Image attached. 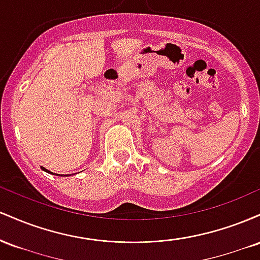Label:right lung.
Listing matches in <instances>:
<instances>
[{
  "label": "right lung",
  "mask_w": 260,
  "mask_h": 260,
  "mask_svg": "<svg viewBox=\"0 0 260 260\" xmlns=\"http://www.w3.org/2000/svg\"><path fill=\"white\" fill-rule=\"evenodd\" d=\"M41 170H44L45 172H47V174H50V175H55V176H63V175H59V174H53V172L49 171V170H47V169H45V168H43V166H41ZM66 176H68V175H66Z\"/></svg>",
  "instance_id": "right-lung-1"
}]
</instances>
